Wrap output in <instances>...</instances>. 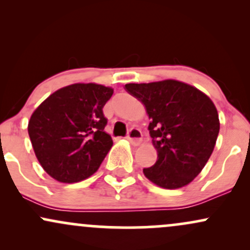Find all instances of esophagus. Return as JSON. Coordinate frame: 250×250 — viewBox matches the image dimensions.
<instances>
[{
	"mask_svg": "<svg viewBox=\"0 0 250 250\" xmlns=\"http://www.w3.org/2000/svg\"><path fill=\"white\" fill-rule=\"evenodd\" d=\"M127 139L130 141L133 145H140L142 141V133L140 129L137 128H131L130 130L128 131L127 134Z\"/></svg>",
	"mask_w": 250,
	"mask_h": 250,
	"instance_id": "esophagus-1",
	"label": "esophagus"
}]
</instances>
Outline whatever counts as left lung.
<instances>
[{
    "instance_id": "8db88e82",
    "label": "left lung",
    "mask_w": 250,
    "mask_h": 250,
    "mask_svg": "<svg viewBox=\"0 0 250 250\" xmlns=\"http://www.w3.org/2000/svg\"><path fill=\"white\" fill-rule=\"evenodd\" d=\"M125 89L145 104L149 134L157 150L146 177L167 189L188 185L213 153L220 131L213 101L199 89L175 80L128 83Z\"/></svg>"
}]
</instances>
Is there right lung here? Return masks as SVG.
Segmentation results:
<instances>
[{
    "label": "right lung",
    "instance_id": "add662e5",
    "mask_svg": "<svg viewBox=\"0 0 250 250\" xmlns=\"http://www.w3.org/2000/svg\"><path fill=\"white\" fill-rule=\"evenodd\" d=\"M114 90L75 83L45 99L30 117L28 133L41 166L51 177L74 183L93 175L113 146L102 108Z\"/></svg>",
    "mask_w": 250,
    "mask_h": 250
}]
</instances>
